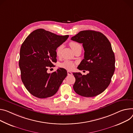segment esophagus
<instances>
[{
    "label": "esophagus",
    "mask_w": 133,
    "mask_h": 133,
    "mask_svg": "<svg viewBox=\"0 0 133 133\" xmlns=\"http://www.w3.org/2000/svg\"><path fill=\"white\" fill-rule=\"evenodd\" d=\"M67 74H68V75H72V73H71V72H70V71L68 70V71H67Z\"/></svg>",
    "instance_id": "1"
}]
</instances>
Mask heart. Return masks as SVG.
<instances>
[{
  "label": "heart",
  "mask_w": 133,
  "mask_h": 133,
  "mask_svg": "<svg viewBox=\"0 0 133 133\" xmlns=\"http://www.w3.org/2000/svg\"><path fill=\"white\" fill-rule=\"evenodd\" d=\"M69 45L71 47V49L73 50L74 51L76 49H78V48L81 47V45L78 43H77L76 42H74V41L70 42ZM62 48V46H59L57 48V49L56 50V54L57 56L60 55V52H61ZM60 66H61V67L62 68H64L65 69H68V70H71L74 68V67L75 66V64L73 62L69 61V60H65V61H64L63 63L61 64Z\"/></svg>",
  "instance_id": "b5f03b06"
}]
</instances>
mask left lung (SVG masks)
Returning <instances> with one entry per match:
<instances>
[{
	"label": "left lung",
	"mask_w": 133,
	"mask_h": 133,
	"mask_svg": "<svg viewBox=\"0 0 133 133\" xmlns=\"http://www.w3.org/2000/svg\"><path fill=\"white\" fill-rule=\"evenodd\" d=\"M71 40L83 44L84 58L77 68L88 70L87 75L73 73L75 92L85 97L102 93L109 85L115 69V57L110 42L102 33L82 31Z\"/></svg>",
	"instance_id": "8db88e82"
}]
</instances>
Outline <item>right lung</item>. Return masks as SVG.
I'll return each mask as SVG.
<instances>
[{
	"mask_svg": "<svg viewBox=\"0 0 133 133\" xmlns=\"http://www.w3.org/2000/svg\"><path fill=\"white\" fill-rule=\"evenodd\" d=\"M68 37L39 29L31 33L22 43L19 60L21 79L35 97L44 99L55 95L67 76V70L63 68L52 73H48L47 70L57 62V48Z\"/></svg>",
	"mask_w": 133,
	"mask_h": 133,
	"instance_id": "obj_1",
	"label": "right lung"
}]
</instances>
